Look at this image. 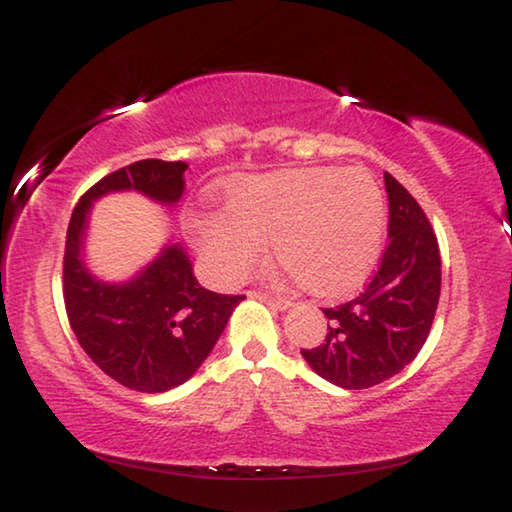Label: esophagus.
<instances>
[{"mask_svg": "<svg viewBox=\"0 0 512 512\" xmlns=\"http://www.w3.org/2000/svg\"><path fill=\"white\" fill-rule=\"evenodd\" d=\"M250 296L264 300V302H268V305H273L275 309H280V311H287L291 307V300L280 298V296H268V293H250Z\"/></svg>", "mask_w": 512, "mask_h": 512, "instance_id": "1", "label": "esophagus"}]
</instances>
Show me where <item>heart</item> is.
<instances>
[{
    "instance_id": "heart-1",
    "label": "heart",
    "mask_w": 512,
    "mask_h": 512,
    "mask_svg": "<svg viewBox=\"0 0 512 512\" xmlns=\"http://www.w3.org/2000/svg\"><path fill=\"white\" fill-rule=\"evenodd\" d=\"M386 207L361 167H298L237 176L225 214L189 219V237L219 282L248 277L273 241V257L302 291L339 298L377 264Z\"/></svg>"
}]
</instances>
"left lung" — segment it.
<instances>
[{
    "mask_svg": "<svg viewBox=\"0 0 512 512\" xmlns=\"http://www.w3.org/2000/svg\"><path fill=\"white\" fill-rule=\"evenodd\" d=\"M388 246L372 282L345 305L323 309L325 343L300 350L332 384L359 391L391 379L418 357L440 298V250L418 201L384 173Z\"/></svg>",
    "mask_w": 512,
    "mask_h": 512,
    "instance_id": "obj_1",
    "label": "left lung"
}]
</instances>
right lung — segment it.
<instances>
[{
    "instance_id": "1",
    "label": "right lung",
    "mask_w": 512,
    "mask_h": 512,
    "mask_svg": "<svg viewBox=\"0 0 512 512\" xmlns=\"http://www.w3.org/2000/svg\"><path fill=\"white\" fill-rule=\"evenodd\" d=\"M185 162L140 160L108 173L81 196L67 228L63 293L69 325L85 354L140 393L171 391L194 375L219 341L244 296H223L198 284L180 244H167L131 280L92 275L83 250L94 201L137 192L173 207L185 192Z\"/></svg>"
}]
</instances>
